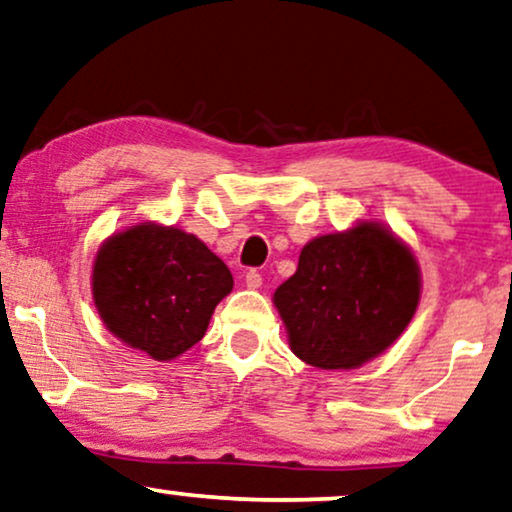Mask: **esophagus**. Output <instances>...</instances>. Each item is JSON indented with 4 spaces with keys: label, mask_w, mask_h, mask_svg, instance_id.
<instances>
[{
    "label": "esophagus",
    "mask_w": 512,
    "mask_h": 512,
    "mask_svg": "<svg viewBox=\"0 0 512 512\" xmlns=\"http://www.w3.org/2000/svg\"><path fill=\"white\" fill-rule=\"evenodd\" d=\"M245 285H248L250 290H257L262 288V274L257 269H250L248 274H245Z\"/></svg>",
    "instance_id": "1"
}]
</instances>
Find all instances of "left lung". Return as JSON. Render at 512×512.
Wrapping results in <instances>:
<instances>
[{
	"instance_id": "obj_1",
	"label": "left lung",
	"mask_w": 512,
	"mask_h": 512,
	"mask_svg": "<svg viewBox=\"0 0 512 512\" xmlns=\"http://www.w3.org/2000/svg\"><path fill=\"white\" fill-rule=\"evenodd\" d=\"M421 297L410 245L379 222L325 234L274 292L290 349L320 370H356L405 332Z\"/></svg>"
}]
</instances>
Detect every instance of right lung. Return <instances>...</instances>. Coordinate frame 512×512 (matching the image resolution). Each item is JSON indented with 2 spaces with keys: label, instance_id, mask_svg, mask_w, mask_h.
<instances>
[{
  "label": "right lung",
  "instance_id": "1",
  "mask_svg": "<svg viewBox=\"0 0 512 512\" xmlns=\"http://www.w3.org/2000/svg\"><path fill=\"white\" fill-rule=\"evenodd\" d=\"M91 285L107 330L163 363L201 342L234 278L194 234L140 222L100 245Z\"/></svg>",
  "mask_w": 512,
  "mask_h": 512
}]
</instances>
